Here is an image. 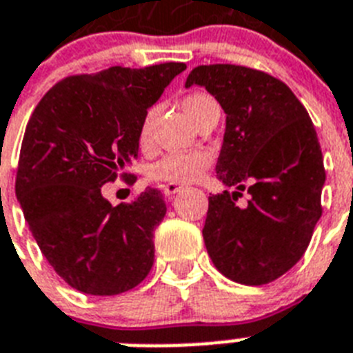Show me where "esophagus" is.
Returning a JSON list of instances; mask_svg holds the SVG:
<instances>
[{"mask_svg": "<svg viewBox=\"0 0 353 353\" xmlns=\"http://www.w3.org/2000/svg\"><path fill=\"white\" fill-rule=\"evenodd\" d=\"M183 186L177 185V183H168V185H163V192L167 194V196H174L177 192L181 190Z\"/></svg>", "mask_w": 353, "mask_h": 353, "instance_id": "obj_1", "label": "esophagus"}]
</instances>
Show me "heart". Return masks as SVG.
<instances>
[{"instance_id":"heart-1","label":"heart","mask_w":353,"mask_h":353,"mask_svg":"<svg viewBox=\"0 0 353 353\" xmlns=\"http://www.w3.org/2000/svg\"><path fill=\"white\" fill-rule=\"evenodd\" d=\"M214 99L203 92L186 94L181 99V107L185 114L196 123L205 108L214 105ZM152 121H154V108L143 116L139 132H137V143L141 150L152 148ZM212 165V156L206 150H192V152H172L152 163L147 170L148 179L156 183H194L199 181L206 174Z\"/></svg>"}]
</instances>
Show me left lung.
Segmentation results:
<instances>
[{
	"label": "left lung",
	"instance_id": "1",
	"mask_svg": "<svg viewBox=\"0 0 353 353\" xmlns=\"http://www.w3.org/2000/svg\"><path fill=\"white\" fill-rule=\"evenodd\" d=\"M226 114L217 177L237 192L208 197L205 237L212 263L241 285H268L303 257L323 214L325 165L303 103L270 74L241 65H201L186 77ZM247 188L249 205L236 196Z\"/></svg>",
	"mask_w": 353,
	"mask_h": 353
}]
</instances>
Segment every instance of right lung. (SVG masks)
<instances>
[{
    "mask_svg": "<svg viewBox=\"0 0 353 353\" xmlns=\"http://www.w3.org/2000/svg\"><path fill=\"white\" fill-rule=\"evenodd\" d=\"M185 68L170 61L68 76L28 119L16 196L43 256L83 294L132 290L154 265V228L167 214L161 192L112 206L101 186L136 181L123 168L137 157L143 116Z\"/></svg>",
    "mask_w": 353,
    "mask_h": 353,
    "instance_id": "right-lung-1",
    "label": "right lung"
}]
</instances>
